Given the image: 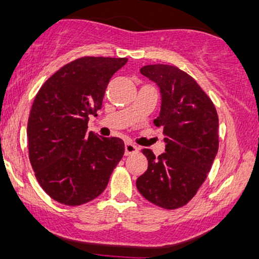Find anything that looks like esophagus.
Returning <instances> with one entry per match:
<instances>
[{"mask_svg": "<svg viewBox=\"0 0 259 259\" xmlns=\"http://www.w3.org/2000/svg\"><path fill=\"white\" fill-rule=\"evenodd\" d=\"M138 146H136L133 143H130L127 142L126 144H124V154L126 155H132L135 154V152H138Z\"/></svg>", "mask_w": 259, "mask_h": 259, "instance_id": "esophagus-1", "label": "esophagus"}]
</instances>
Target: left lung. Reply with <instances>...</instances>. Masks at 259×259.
Segmentation results:
<instances>
[{"label": "left lung", "mask_w": 259, "mask_h": 259, "mask_svg": "<svg viewBox=\"0 0 259 259\" xmlns=\"http://www.w3.org/2000/svg\"><path fill=\"white\" fill-rule=\"evenodd\" d=\"M140 73L159 86L161 113L154 123L163 128L165 149L148 158V169L137 179L139 193L168 210L181 207L196 196L219 150V116L212 101L191 75L175 66L149 65Z\"/></svg>", "instance_id": "obj_1"}]
</instances>
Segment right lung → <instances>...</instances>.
<instances>
[{"label": "right lung", "instance_id": "add662e5", "mask_svg": "<svg viewBox=\"0 0 259 259\" xmlns=\"http://www.w3.org/2000/svg\"><path fill=\"white\" fill-rule=\"evenodd\" d=\"M126 62L124 57H80L37 92L27 122L28 158L38 184L56 202L76 206L95 199L122 158V139L88 133V122Z\"/></svg>", "mask_w": 259, "mask_h": 259}]
</instances>
